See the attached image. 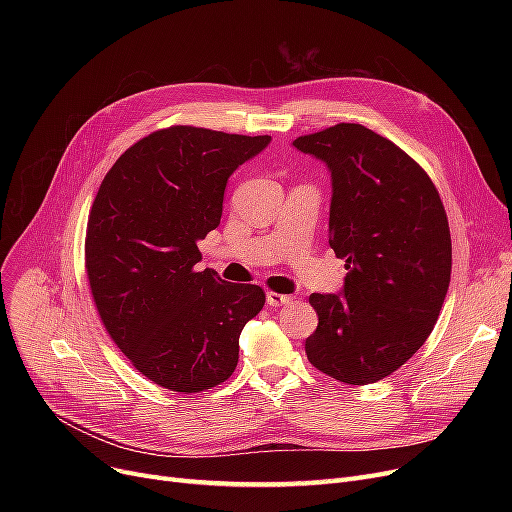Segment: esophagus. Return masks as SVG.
Masks as SVG:
<instances>
[{
	"label": "esophagus",
	"mask_w": 512,
	"mask_h": 512,
	"mask_svg": "<svg viewBox=\"0 0 512 512\" xmlns=\"http://www.w3.org/2000/svg\"><path fill=\"white\" fill-rule=\"evenodd\" d=\"M265 299H267V305H270V307H282V305L292 303L290 294H278V292H272V290L265 294Z\"/></svg>",
	"instance_id": "1"
}]
</instances>
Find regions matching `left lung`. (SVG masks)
Listing matches in <instances>:
<instances>
[{
	"label": "left lung",
	"instance_id": "obj_1",
	"mask_svg": "<svg viewBox=\"0 0 512 512\" xmlns=\"http://www.w3.org/2000/svg\"><path fill=\"white\" fill-rule=\"evenodd\" d=\"M292 145L332 174L330 247L348 270L342 292L309 297L319 324L307 359L344 384L384 380L419 351L444 305L452 270L444 205L415 159L361 124Z\"/></svg>",
	"mask_w": 512,
	"mask_h": 512
}]
</instances>
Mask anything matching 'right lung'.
<instances>
[{
	"mask_svg": "<svg viewBox=\"0 0 512 512\" xmlns=\"http://www.w3.org/2000/svg\"><path fill=\"white\" fill-rule=\"evenodd\" d=\"M272 137L170 126L126 149L93 201L85 265L95 307L145 378L193 394L226 382L238 338L265 303L255 284L197 272L226 182Z\"/></svg>",
	"mask_w": 512,
	"mask_h": 512,
	"instance_id": "add662e5",
	"label": "right lung"
}]
</instances>
